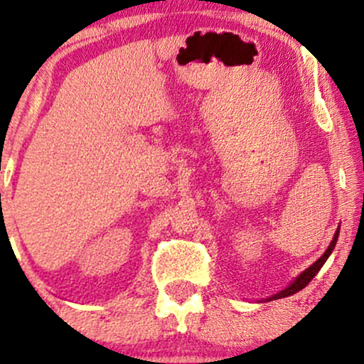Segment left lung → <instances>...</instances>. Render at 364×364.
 Here are the masks:
<instances>
[{
  "label": "left lung",
  "mask_w": 364,
  "mask_h": 364,
  "mask_svg": "<svg viewBox=\"0 0 364 364\" xmlns=\"http://www.w3.org/2000/svg\"><path fill=\"white\" fill-rule=\"evenodd\" d=\"M337 237H339V229H337V231H336V235H333V240H332V243H330V246H328L327 250H325V253L321 255V257L318 258V260H316L315 263H313L311 267H308V269L304 270V272L299 274L298 277L294 279V282L289 284V286H287L286 289L281 291V292H277V294L270 296V298H267V299H269V301H272V299H281V298H287V296H291V294H296V292H298V291H301L303 287H306L308 284H310L311 279L315 277L316 274H318V270L321 269V267H323V263L327 262V258L330 257V253L333 252V248H336V245H337Z\"/></svg>",
  "instance_id": "8db88e82"
}]
</instances>
